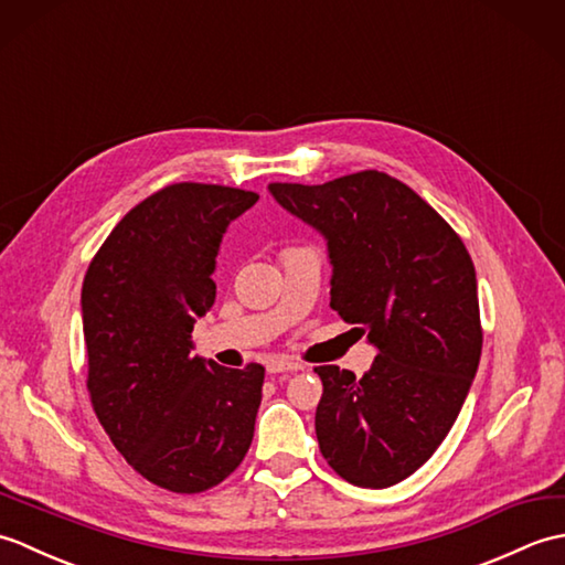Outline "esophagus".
I'll return each instance as SVG.
<instances>
[{"label":"esophagus","mask_w":565,"mask_h":565,"mask_svg":"<svg viewBox=\"0 0 565 565\" xmlns=\"http://www.w3.org/2000/svg\"><path fill=\"white\" fill-rule=\"evenodd\" d=\"M298 369H303V366L296 362H289V359H271V362L267 364L269 374H286V371H298Z\"/></svg>","instance_id":"obj_1"}]
</instances>
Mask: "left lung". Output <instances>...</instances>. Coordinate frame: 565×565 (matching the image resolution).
<instances>
[{"instance_id":"8db88e82","label":"left lung","mask_w":565,"mask_h":565,"mask_svg":"<svg viewBox=\"0 0 565 565\" xmlns=\"http://www.w3.org/2000/svg\"><path fill=\"white\" fill-rule=\"evenodd\" d=\"M269 191L328 237L330 306L379 350L362 379L316 366L320 454L352 486L401 483L449 435L481 362L471 255L423 196L386 172L313 186L271 182Z\"/></svg>"}]
</instances>
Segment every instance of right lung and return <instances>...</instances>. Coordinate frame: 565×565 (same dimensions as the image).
Wrapping results in <instances>:
<instances>
[{
    "label": "right lung",
    "instance_id": "add662e5",
    "mask_svg": "<svg viewBox=\"0 0 565 565\" xmlns=\"http://www.w3.org/2000/svg\"><path fill=\"white\" fill-rule=\"evenodd\" d=\"M259 194L179 182L116 223L82 284L87 391L114 447L150 483L182 495L223 483L255 437L264 366L191 356L215 301L225 227Z\"/></svg>",
    "mask_w": 565,
    "mask_h": 565
}]
</instances>
